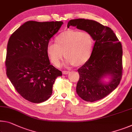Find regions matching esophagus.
Segmentation results:
<instances>
[{"mask_svg": "<svg viewBox=\"0 0 132 132\" xmlns=\"http://www.w3.org/2000/svg\"><path fill=\"white\" fill-rule=\"evenodd\" d=\"M69 71H63L62 73L63 75H68V73H69Z\"/></svg>", "mask_w": 132, "mask_h": 132, "instance_id": "esophagus-1", "label": "esophagus"}]
</instances>
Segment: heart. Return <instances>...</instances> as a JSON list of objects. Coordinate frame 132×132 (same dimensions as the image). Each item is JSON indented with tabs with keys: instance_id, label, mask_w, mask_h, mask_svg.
<instances>
[{
	"instance_id": "1",
	"label": "heart",
	"mask_w": 132,
	"mask_h": 132,
	"mask_svg": "<svg viewBox=\"0 0 132 132\" xmlns=\"http://www.w3.org/2000/svg\"><path fill=\"white\" fill-rule=\"evenodd\" d=\"M55 43L48 44L46 53L49 61L56 67H59L61 64L63 53L66 58L68 64L82 66L90 58L94 46L90 33L72 29L57 35L55 39Z\"/></svg>"
}]
</instances>
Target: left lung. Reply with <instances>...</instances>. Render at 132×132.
<instances>
[{
	"label": "left lung",
	"mask_w": 132,
	"mask_h": 132,
	"mask_svg": "<svg viewBox=\"0 0 132 132\" xmlns=\"http://www.w3.org/2000/svg\"><path fill=\"white\" fill-rule=\"evenodd\" d=\"M76 27L90 33L95 42L90 58L77 70L76 92L83 100L93 102L103 99L118 87L122 75V47L111 29L93 20L77 19L67 27ZM108 77L110 80L104 79Z\"/></svg>",
	"instance_id": "8db88e82"
}]
</instances>
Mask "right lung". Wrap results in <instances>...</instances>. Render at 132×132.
<instances>
[{
    "label": "right lung",
    "instance_id": "1",
    "mask_svg": "<svg viewBox=\"0 0 132 132\" xmlns=\"http://www.w3.org/2000/svg\"><path fill=\"white\" fill-rule=\"evenodd\" d=\"M63 24L57 21H28L8 41L6 75L18 92L32 103L49 99L56 78L62 75L61 71L51 64L46 49Z\"/></svg>",
    "mask_w": 132,
    "mask_h": 132
}]
</instances>
